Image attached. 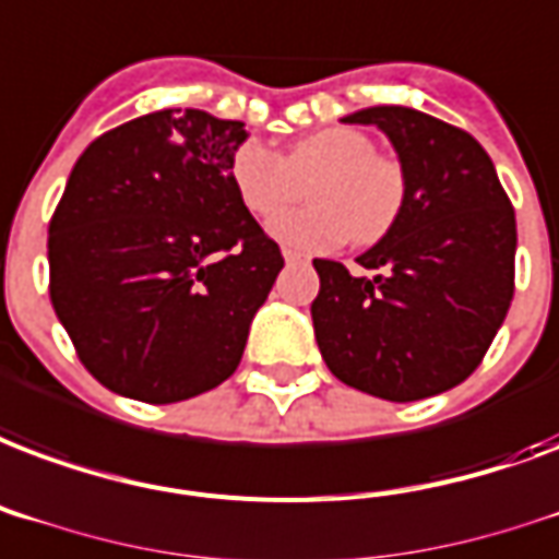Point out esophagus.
Wrapping results in <instances>:
<instances>
[{"mask_svg": "<svg viewBox=\"0 0 559 559\" xmlns=\"http://www.w3.org/2000/svg\"><path fill=\"white\" fill-rule=\"evenodd\" d=\"M283 259L285 264H300V262H309L304 253H295V250H283Z\"/></svg>", "mask_w": 559, "mask_h": 559, "instance_id": "esophagus-1", "label": "esophagus"}]
</instances>
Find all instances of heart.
I'll return each instance as SVG.
<instances>
[{
    "label": "heart",
    "instance_id": "heart-1",
    "mask_svg": "<svg viewBox=\"0 0 559 559\" xmlns=\"http://www.w3.org/2000/svg\"><path fill=\"white\" fill-rule=\"evenodd\" d=\"M238 200L264 221L299 195L310 182L309 210L271 221V235L304 253L333 250L350 235L359 247L377 245L394 226L406 200V176L392 155L374 153V141L354 126H326L274 153L245 141L229 158Z\"/></svg>",
    "mask_w": 559,
    "mask_h": 559
}]
</instances>
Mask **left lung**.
<instances>
[{"mask_svg":"<svg viewBox=\"0 0 559 559\" xmlns=\"http://www.w3.org/2000/svg\"><path fill=\"white\" fill-rule=\"evenodd\" d=\"M377 126L406 176L389 233L356 262L314 259V338L342 383L383 401H421L472 374L513 300L515 212L492 158L468 132L406 105L342 117Z\"/></svg>","mask_w":559,"mask_h":559,"instance_id":"8db88e82","label":"left lung"}]
</instances>
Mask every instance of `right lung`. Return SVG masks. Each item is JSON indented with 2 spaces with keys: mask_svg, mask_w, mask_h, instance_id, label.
Wrapping results in <instances>:
<instances>
[{
  "mask_svg": "<svg viewBox=\"0 0 559 559\" xmlns=\"http://www.w3.org/2000/svg\"><path fill=\"white\" fill-rule=\"evenodd\" d=\"M241 120L165 108L79 155L49 224V297L111 392L176 404L233 377L283 253L238 200Z\"/></svg>",
  "mask_w": 559,
  "mask_h": 559,
  "instance_id": "1",
  "label": "right lung"
}]
</instances>
